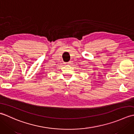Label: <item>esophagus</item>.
I'll return each instance as SVG.
<instances>
[{"mask_svg": "<svg viewBox=\"0 0 134 134\" xmlns=\"http://www.w3.org/2000/svg\"><path fill=\"white\" fill-rule=\"evenodd\" d=\"M67 63H68V64H70V62H68Z\"/></svg>", "mask_w": 134, "mask_h": 134, "instance_id": "esophagus-1", "label": "esophagus"}]
</instances>
